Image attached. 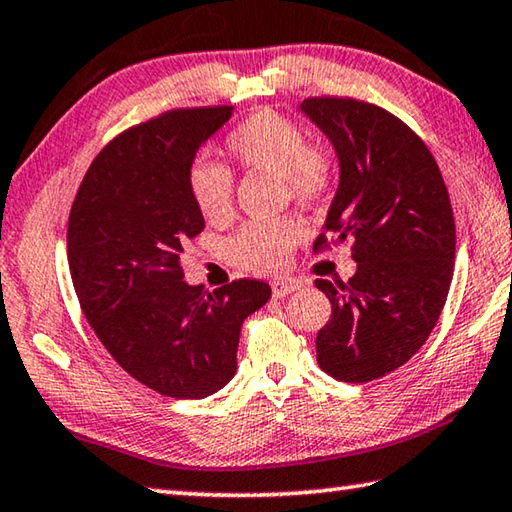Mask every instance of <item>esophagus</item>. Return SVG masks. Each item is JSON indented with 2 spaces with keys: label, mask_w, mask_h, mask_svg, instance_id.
Returning a JSON list of instances; mask_svg holds the SVG:
<instances>
[{
  "label": "esophagus",
  "mask_w": 512,
  "mask_h": 512,
  "mask_svg": "<svg viewBox=\"0 0 512 512\" xmlns=\"http://www.w3.org/2000/svg\"><path fill=\"white\" fill-rule=\"evenodd\" d=\"M301 283L297 279H281V281H274L272 283V292L276 299H283L288 297V294H292L294 290H299Z\"/></svg>",
  "instance_id": "obj_1"
}]
</instances>
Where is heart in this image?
I'll return each instance as SVG.
<instances>
[{
  "label": "heart",
  "mask_w": 512,
  "mask_h": 512,
  "mask_svg": "<svg viewBox=\"0 0 512 512\" xmlns=\"http://www.w3.org/2000/svg\"><path fill=\"white\" fill-rule=\"evenodd\" d=\"M224 150L242 168L279 175L288 195L301 204L326 200L335 186L333 155L308 143L301 125L276 110H258L240 121L224 139ZM188 191L206 220L220 222L231 215L233 182L224 166L195 161L188 170ZM301 236V224L292 218L249 222L227 242L229 261L256 274L281 272Z\"/></svg>",
  "instance_id": "b5f03b06"
}]
</instances>
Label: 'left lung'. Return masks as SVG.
<instances>
[{"instance_id":"obj_1","label":"left lung","mask_w":512,"mask_h":512,"mask_svg":"<svg viewBox=\"0 0 512 512\" xmlns=\"http://www.w3.org/2000/svg\"><path fill=\"white\" fill-rule=\"evenodd\" d=\"M301 112L339 159V186L315 251L353 242L348 283L317 279L333 315L317 333L321 371L371 382L427 342L450 292L456 229L450 195L423 139L382 107L355 98H306Z\"/></svg>"}]
</instances>
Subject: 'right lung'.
<instances>
[{"mask_svg": "<svg viewBox=\"0 0 512 512\" xmlns=\"http://www.w3.org/2000/svg\"><path fill=\"white\" fill-rule=\"evenodd\" d=\"M233 107L170 110L98 152L71 204L67 256L89 326L121 369L177 400L206 398L236 375L240 326L270 285H188L182 251L204 229L188 191L202 143Z\"/></svg>", "mask_w": 512, "mask_h": 512, "instance_id": "add662e5", "label": "right lung"}]
</instances>
